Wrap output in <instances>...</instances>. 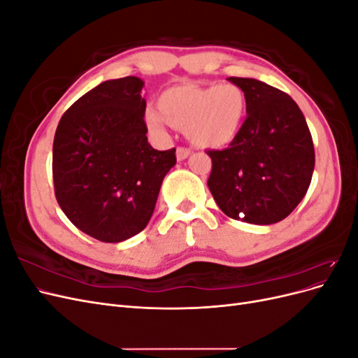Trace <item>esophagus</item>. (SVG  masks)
<instances>
[{
  "label": "esophagus",
  "mask_w": 358,
  "mask_h": 358,
  "mask_svg": "<svg viewBox=\"0 0 358 358\" xmlns=\"http://www.w3.org/2000/svg\"><path fill=\"white\" fill-rule=\"evenodd\" d=\"M189 155H191V149H188V148L179 146L176 149V158H178V161H183L185 158H188Z\"/></svg>",
  "instance_id": "esophagus-1"
}]
</instances>
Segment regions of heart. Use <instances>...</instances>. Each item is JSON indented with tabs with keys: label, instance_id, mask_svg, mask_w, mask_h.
Listing matches in <instances>:
<instances>
[{
	"label": "heart",
	"instance_id": "1",
	"mask_svg": "<svg viewBox=\"0 0 358 358\" xmlns=\"http://www.w3.org/2000/svg\"><path fill=\"white\" fill-rule=\"evenodd\" d=\"M158 110L145 112L150 131L162 134L169 124L187 129L194 145L220 148L239 134L246 116V95L231 83L176 85L159 94Z\"/></svg>",
	"mask_w": 358,
	"mask_h": 358
}]
</instances>
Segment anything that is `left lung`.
Here are the masks:
<instances>
[{"instance_id": "1", "label": "left lung", "mask_w": 358, "mask_h": 358, "mask_svg": "<svg viewBox=\"0 0 358 358\" xmlns=\"http://www.w3.org/2000/svg\"><path fill=\"white\" fill-rule=\"evenodd\" d=\"M229 80L245 92L248 116L229 148L206 152L212 158L208 187L230 218L279 222L305 197L315 167L306 119L296 101L273 86L246 78Z\"/></svg>"}]
</instances>
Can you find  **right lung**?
Masks as SVG:
<instances>
[{"instance_id": "add662e5", "label": "right lung", "mask_w": 358, "mask_h": 358, "mask_svg": "<svg viewBox=\"0 0 358 358\" xmlns=\"http://www.w3.org/2000/svg\"><path fill=\"white\" fill-rule=\"evenodd\" d=\"M143 80H106L62 115L52 175L62 212L96 241L117 243L142 231L154 213L176 149L148 143Z\"/></svg>"}]
</instances>
